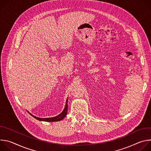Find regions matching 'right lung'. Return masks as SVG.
I'll list each match as a JSON object with an SVG mask.
<instances>
[{"label": "right lung", "mask_w": 151, "mask_h": 151, "mask_svg": "<svg viewBox=\"0 0 151 151\" xmlns=\"http://www.w3.org/2000/svg\"><path fill=\"white\" fill-rule=\"evenodd\" d=\"M68 99L66 100V105L65 107H64V109L63 111V112L59 114L58 115L54 116V117H52V118H39V117H36L34 115H33L32 114H31L29 112H28V113L32 115L33 117H34L35 118H36V119L39 120V121H46V122H55V121H60L61 120H62L64 117H65L67 115L68 113Z\"/></svg>", "instance_id": "right-lung-1"}]
</instances>
